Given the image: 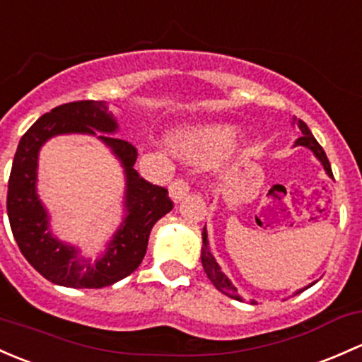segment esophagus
Segmentation results:
<instances>
[{
  "mask_svg": "<svg viewBox=\"0 0 362 362\" xmlns=\"http://www.w3.org/2000/svg\"><path fill=\"white\" fill-rule=\"evenodd\" d=\"M189 191H191V187H189V182L185 180V178H175L170 184V197L175 203L184 199L189 194Z\"/></svg>",
  "mask_w": 362,
  "mask_h": 362,
  "instance_id": "esophagus-1",
  "label": "esophagus"
}]
</instances>
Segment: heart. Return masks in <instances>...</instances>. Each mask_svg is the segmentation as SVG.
I'll return each mask as SVG.
<instances>
[{
	"mask_svg": "<svg viewBox=\"0 0 362 362\" xmlns=\"http://www.w3.org/2000/svg\"><path fill=\"white\" fill-rule=\"evenodd\" d=\"M235 136V130L226 124H210L199 130L184 132L178 135L177 142L180 151L191 156H206L223 151L230 146L232 139Z\"/></svg>",
	"mask_w": 362,
	"mask_h": 362,
	"instance_id": "obj_1",
	"label": "heart"
}]
</instances>
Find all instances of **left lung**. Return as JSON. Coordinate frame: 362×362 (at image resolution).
<instances>
[{
    "label": "left lung",
    "instance_id": "1",
    "mask_svg": "<svg viewBox=\"0 0 362 362\" xmlns=\"http://www.w3.org/2000/svg\"><path fill=\"white\" fill-rule=\"evenodd\" d=\"M293 123H296V127L302 130V136L300 139H296L295 146H303L307 147V149H310L314 152L315 158L321 161V165L325 166L326 173L329 175V177L333 178V171H332V165H329L328 158H326V152L322 151V147L319 146L317 140L314 139V135H312L309 128H307V124L303 123L302 119H293ZM201 262H203V269L204 272H206L208 279L211 281L213 286L216 288L218 291L226 293L227 296H230V298H235V300H241V296L238 295V290H235V286H232V283L229 281V277L226 276V274L222 272V269H220V265L216 264V260L213 258V255L210 253V246H208V234H206V227L203 229V250H201ZM314 284V283H312ZM310 284V286H312ZM300 293V291H298Z\"/></svg>",
    "mask_w": 362,
    "mask_h": 362
}]
</instances>
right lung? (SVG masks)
Listing matches in <instances>:
<instances>
[{"instance_id": "obj_1", "label": "right lung", "mask_w": 362, "mask_h": 362, "mask_svg": "<svg viewBox=\"0 0 362 362\" xmlns=\"http://www.w3.org/2000/svg\"><path fill=\"white\" fill-rule=\"evenodd\" d=\"M116 130L117 121L109 112L105 102L78 100L43 114L18 142L6 196L10 227L25 260L45 279L59 286L97 290L130 276L146 257L154 223L173 208L168 189L152 185L136 173L133 165L139 152L127 140L112 136L111 133ZM97 131L101 132L99 138L112 147L125 168L127 216L105 253L91 262L49 232L47 214L35 192V177L37 154L48 138L64 132L96 134Z\"/></svg>"}]
</instances>
